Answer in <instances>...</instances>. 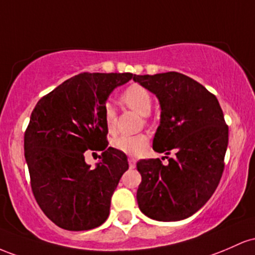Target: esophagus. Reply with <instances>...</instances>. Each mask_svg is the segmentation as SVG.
Listing matches in <instances>:
<instances>
[{"mask_svg": "<svg viewBox=\"0 0 255 255\" xmlns=\"http://www.w3.org/2000/svg\"><path fill=\"white\" fill-rule=\"evenodd\" d=\"M136 161H137V160L135 158L130 156V158H128V166H130L131 168H133L136 166Z\"/></svg>", "mask_w": 255, "mask_h": 255, "instance_id": "esophagus-1", "label": "esophagus"}]
</instances>
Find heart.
Returning a JSON list of instances; mask_svg holds the SVG:
<instances>
[{"mask_svg": "<svg viewBox=\"0 0 255 255\" xmlns=\"http://www.w3.org/2000/svg\"><path fill=\"white\" fill-rule=\"evenodd\" d=\"M124 104L143 117L149 116L153 108V97L144 87L139 84H132L124 90L122 95ZM105 123L110 133L116 132V110L112 105H106ZM149 144V137L145 133H138L133 136H118L113 138L112 145L117 150L130 155H138L144 151Z\"/></svg>", "mask_w": 255, "mask_h": 255, "instance_id": "heart-1", "label": "heart"}]
</instances>
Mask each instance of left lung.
Masks as SVG:
<instances>
[{
    "label": "left lung",
    "instance_id": "1",
    "mask_svg": "<svg viewBox=\"0 0 255 255\" xmlns=\"http://www.w3.org/2000/svg\"><path fill=\"white\" fill-rule=\"evenodd\" d=\"M155 94L161 107L153 149L174 158L139 160L142 182L137 190L139 210L160 222L193 216L218 187L228 148L229 128L217 100L204 85L178 72L133 76Z\"/></svg>",
    "mask_w": 255,
    "mask_h": 255
}]
</instances>
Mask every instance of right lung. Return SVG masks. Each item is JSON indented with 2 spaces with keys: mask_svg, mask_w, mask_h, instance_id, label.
<instances>
[{
  "mask_svg": "<svg viewBox=\"0 0 255 255\" xmlns=\"http://www.w3.org/2000/svg\"><path fill=\"white\" fill-rule=\"evenodd\" d=\"M132 77L77 74L43 96L31 113L24 135L31 188L43 213L65 230H90L108 218L128 162L125 153L108 147L106 101ZM88 149L103 151L95 169L85 162Z\"/></svg>",
  "mask_w": 255,
  "mask_h": 255,
  "instance_id": "1",
  "label": "right lung"
}]
</instances>
